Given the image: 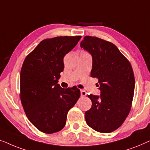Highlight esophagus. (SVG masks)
<instances>
[{
  "label": "esophagus",
  "mask_w": 150,
  "mask_h": 150,
  "mask_svg": "<svg viewBox=\"0 0 150 150\" xmlns=\"http://www.w3.org/2000/svg\"><path fill=\"white\" fill-rule=\"evenodd\" d=\"M80 93H81V97H85V96L86 95V92L84 90H81Z\"/></svg>",
  "instance_id": "esophagus-1"
}]
</instances>
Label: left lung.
Listing matches in <instances>:
<instances>
[{"instance_id": "8db88e82", "label": "left lung", "mask_w": 150, "mask_h": 150, "mask_svg": "<svg viewBox=\"0 0 150 150\" xmlns=\"http://www.w3.org/2000/svg\"><path fill=\"white\" fill-rule=\"evenodd\" d=\"M80 47L93 58L91 76L101 95H89L91 108L85 112L86 123L101 133H110L122 125L130 111L135 81L132 68L118 48L97 37L85 36Z\"/></svg>"}]
</instances>
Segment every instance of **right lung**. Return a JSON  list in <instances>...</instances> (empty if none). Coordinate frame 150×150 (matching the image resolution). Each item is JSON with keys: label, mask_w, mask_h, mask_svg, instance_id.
<instances>
[{"label": "right lung", "mask_w": 150, "mask_h": 150, "mask_svg": "<svg viewBox=\"0 0 150 150\" xmlns=\"http://www.w3.org/2000/svg\"><path fill=\"white\" fill-rule=\"evenodd\" d=\"M81 36H60L41 41L26 57L21 71V99L32 124L44 133L61 130L67 114L80 96L76 86L58 84L64 71L63 59Z\"/></svg>", "instance_id": "right-lung-1"}]
</instances>
